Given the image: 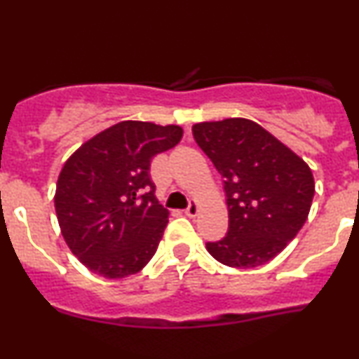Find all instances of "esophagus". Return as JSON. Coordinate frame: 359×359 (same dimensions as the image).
Wrapping results in <instances>:
<instances>
[{
  "label": "esophagus",
  "mask_w": 359,
  "mask_h": 359,
  "mask_svg": "<svg viewBox=\"0 0 359 359\" xmlns=\"http://www.w3.org/2000/svg\"><path fill=\"white\" fill-rule=\"evenodd\" d=\"M197 214H199V204L194 203V201H192V203L189 204V208L185 209V216H187V217H196Z\"/></svg>",
  "instance_id": "esophagus-1"
}]
</instances>
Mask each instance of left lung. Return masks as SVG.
Wrapping results in <instances>:
<instances>
[{"label": "left lung", "mask_w": 359, "mask_h": 359, "mask_svg": "<svg viewBox=\"0 0 359 359\" xmlns=\"http://www.w3.org/2000/svg\"><path fill=\"white\" fill-rule=\"evenodd\" d=\"M224 179L229 228L205 248L233 269H255L273 259L297 236L316 192L311 167L258 123L226 118L192 126Z\"/></svg>", "instance_id": "8db88e82"}]
</instances>
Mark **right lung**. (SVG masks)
I'll use <instances>...</instances> for the list:
<instances>
[{"instance_id":"obj_1","label":"right lung","mask_w":359,"mask_h":359,"mask_svg":"<svg viewBox=\"0 0 359 359\" xmlns=\"http://www.w3.org/2000/svg\"><path fill=\"white\" fill-rule=\"evenodd\" d=\"M179 125L121 121L69 156L57 180V221L69 250L109 280L138 273L155 255L168 222L150 179L155 155L182 138Z\"/></svg>"}]
</instances>
